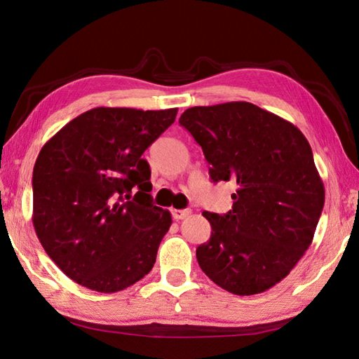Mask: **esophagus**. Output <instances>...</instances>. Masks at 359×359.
Returning <instances> with one entry per match:
<instances>
[{
  "instance_id": "esophagus-1",
  "label": "esophagus",
  "mask_w": 359,
  "mask_h": 359,
  "mask_svg": "<svg viewBox=\"0 0 359 359\" xmlns=\"http://www.w3.org/2000/svg\"><path fill=\"white\" fill-rule=\"evenodd\" d=\"M171 215L175 220H182L191 215V210H171Z\"/></svg>"
}]
</instances>
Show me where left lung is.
Instances as JSON below:
<instances>
[{
    "mask_svg": "<svg viewBox=\"0 0 359 359\" xmlns=\"http://www.w3.org/2000/svg\"><path fill=\"white\" fill-rule=\"evenodd\" d=\"M179 123L201 144L215 182H233V210L203 211L211 238L202 271L226 292L262 293L293 270L313 241L324 184L304 134L248 102L194 106Z\"/></svg>",
    "mask_w": 359,
    "mask_h": 359,
    "instance_id": "left-lung-1",
    "label": "left lung"
}]
</instances>
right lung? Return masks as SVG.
Masks as SVG:
<instances>
[{
  "label": "right lung",
  "instance_id": "right-lung-1",
  "mask_svg": "<svg viewBox=\"0 0 359 359\" xmlns=\"http://www.w3.org/2000/svg\"><path fill=\"white\" fill-rule=\"evenodd\" d=\"M177 108H94L63 126L34 166L35 233L66 276L100 293L144 278L171 226L152 205L142 154L170 128ZM140 189L134 196L132 189Z\"/></svg>",
  "mask_w": 359,
  "mask_h": 359
}]
</instances>
